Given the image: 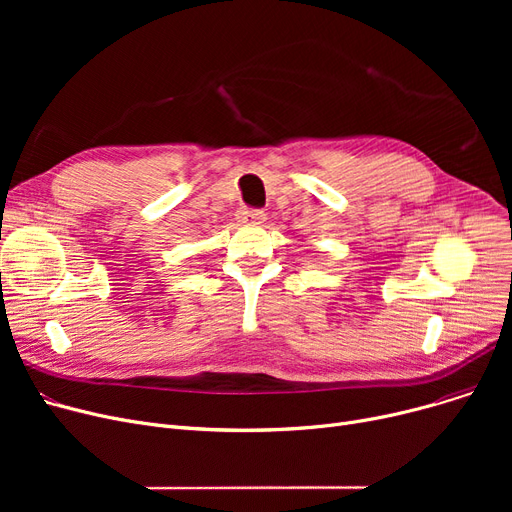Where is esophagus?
Returning a JSON list of instances; mask_svg holds the SVG:
<instances>
[{
  "mask_svg": "<svg viewBox=\"0 0 512 512\" xmlns=\"http://www.w3.org/2000/svg\"><path fill=\"white\" fill-rule=\"evenodd\" d=\"M236 220L240 224H249V226H257V224H263L265 222V213L261 209H240Z\"/></svg>",
  "mask_w": 512,
  "mask_h": 512,
  "instance_id": "esophagus-1",
  "label": "esophagus"
}]
</instances>
